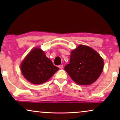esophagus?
I'll list each match as a JSON object with an SVG mask.
<instances>
[{"mask_svg":"<svg viewBox=\"0 0 120 120\" xmlns=\"http://www.w3.org/2000/svg\"><path fill=\"white\" fill-rule=\"evenodd\" d=\"M59 68H60V69H62L63 68V64H61L60 65H59Z\"/></svg>","mask_w":120,"mask_h":120,"instance_id":"1","label":"esophagus"}]
</instances>
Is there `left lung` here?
<instances>
[{
	"mask_svg": "<svg viewBox=\"0 0 120 120\" xmlns=\"http://www.w3.org/2000/svg\"><path fill=\"white\" fill-rule=\"evenodd\" d=\"M103 58L91 47L80 45L72 51L69 64L64 70L72 80L80 85H88L94 82L102 73Z\"/></svg>",
	"mask_w": 120,
	"mask_h": 120,
	"instance_id": "obj_1",
	"label": "left lung"
}]
</instances>
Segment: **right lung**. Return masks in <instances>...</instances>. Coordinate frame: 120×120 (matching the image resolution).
I'll list each match as a JSON object with an SVG mask.
<instances>
[{
  "label": "right lung",
  "mask_w": 120,
  "mask_h": 120,
  "mask_svg": "<svg viewBox=\"0 0 120 120\" xmlns=\"http://www.w3.org/2000/svg\"><path fill=\"white\" fill-rule=\"evenodd\" d=\"M59 69L46 56L45 52L36 47L29 52L21 64V70L26 79L35 85L46 82Z\"/></svg>",
  "instance_id": "1"
}]
</instances>
